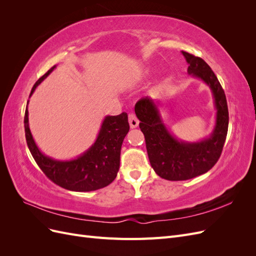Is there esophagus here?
Returning <instances> with one entry per match:
<instances>
[{"label": "esophagus", "mask_w": 256, "mask_h": 256, "mask_svg": "<svg viewBox=\"0 0 256 256\" xmlns=\"http://www.w3.org/2000/svg\"><path fill=\"white\" fill-rule=\"evenodd\" d=\"M129 125H130L131 129L136 128L138 126V120L136 116L134 113L129 114Z\"/></svg>", "instance_id": "34e87169"}]
</instances>
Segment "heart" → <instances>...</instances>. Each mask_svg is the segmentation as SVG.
Instances as JSON below:
<instances>
[{
	"label": "heart",
	"mask_w": 256,
	"mask_h": 256,
	"mask_svg": "<svg viewBox=\"0 0 256 256\" xmlns=\"http://www.w3.org/2000/svg\"><path fill=\"white\" fill-rule=\"evenodd\" d=\"M146 72H147V74H150V72H152V70H150V69H148V70H147Z\"/></svg>",
	"instance_id": "1"
}]
</instances>
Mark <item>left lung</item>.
<instances>
[{
  "instance_id": "8db88e82",
  "label": "left lung",
  "mask_w": 256,
  "mask_h": 256,
  "mask_svg": "<svg viewBox=\"0 0 256 256\" xmlns=\"http://www.w3.org/2000/svg\"><path fill=\"white\" fill-rule=\"evenodd\" d=\"M188 74L205 83L212 92L216 122L212 134L200 141L177 138L168 129L160 111V102L150 97L138 100L134 111L144 134L150 166L166 180H187L208 172L218 161L228 128L226 97L219 80L204 60L182 51Z\"/></svg>"
}]
</instances>
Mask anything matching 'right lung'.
<instances>
[{
    "mask_svg": "<svg viewBox=\"0 0 256 256\" xmlns=\"http://www.w3.org/2000/svg\"><path fill=\"white\" fill-rule=\"evenodd\" d=\"M56 68L49 69L38 80L30 90V97L36 88ZM24 115V129L28 147L34 160L49 180L60 187L70 191L88 192L102 189L110 184L120 170V150L124 138L129 131L127 113L106 115L102 120L95 142L90 148L69 160H60L44 154L37 146L28 125V110Z\"/></svg>",
    "mask_w": 256,
    "mask_h": 256,
    "instance_id": "1",
    "label": "right lung"
}]
</instances>
